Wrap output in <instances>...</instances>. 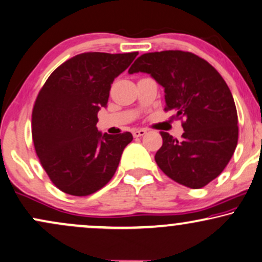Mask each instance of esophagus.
Wrapping results in <instances>:
<instances>
[{"instance_id":"34e87169","label":"esophagus","mask_w":262,"mask_h":262,"mask_svg":"<svg viewBox=\"0 0 262 262\" xmlns=\"http://www.w3.org/2000/svg\"><path fill=\"white\" fill-rule=\"evenodd\" d=\"M132 133H133L134 138H139V137H144V135L146 134V130H145V129H134Z\"/></svg>"}]
</instances>
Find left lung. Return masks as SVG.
Segmentation results:
<instances>
[{
    "instance_id": "obj_1",
    "label": "left lung",
    "mask_w": 262,
    "mask_h": 262,
    "mask_svg": "<svg viewBox=\"0 0 262 262\" xmlns=\"http://www.w3.org/2000/svg\"><path fill=\"white\" fill-rule=\"evenodd\" d=\"M139 71L164 88V111L183 120L185 130L181 140L161 132L156 163L180 185L204 187L223 173L237 146L238 116L230 88L214 66L191 52L146 53L128 70Z\"/></svg>"
}]
</instances>
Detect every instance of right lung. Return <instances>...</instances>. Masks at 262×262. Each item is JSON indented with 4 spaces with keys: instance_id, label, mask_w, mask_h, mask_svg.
I'll return each instance as SVG.
<instances>
[{
    "instance_id": "right-lung-1",
    "label": "right lung",
    "mask_w": 262,
    "mask_h": 262,
    "mask_svg": "<svg viewBox=\"0 0 262 262\" xmlns=\"http://www.w3.org/2000/svg\"><path fill=\"white\" fill-rule=\"evenodd\" d=\"M138 52H88L58 66L39 91L32 108L31 132L43 169L59 190L89 196L116 173L129 132H98V111L105 107L111 83Z\"/></svg>"
}]
</instances>
